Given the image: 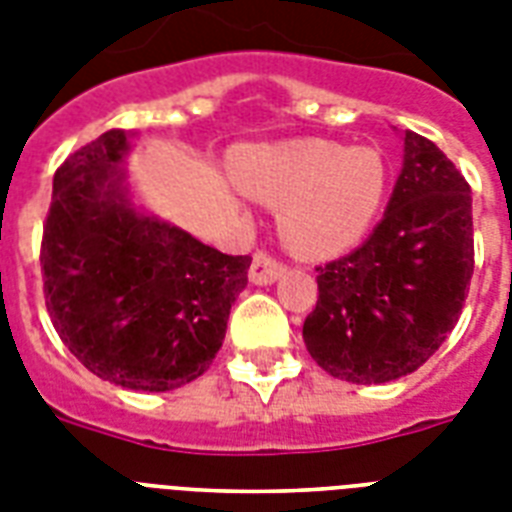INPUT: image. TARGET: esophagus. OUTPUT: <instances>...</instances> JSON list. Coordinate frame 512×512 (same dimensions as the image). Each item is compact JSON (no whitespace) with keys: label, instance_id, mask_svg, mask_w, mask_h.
<instances>
[{"label":"esophagus","instance_id":"34e87169","mask_svg":"<svg viewBox=\"0 0 512 512\" xmlns=\"http://www.w3.org/2000/svg\"><path fill=\"white\" fill-rule=\"evenodd\" d=\"M281 273H284V265H281L276 257H271L268 252H255L252 265H249V281H252V284H260V287L273 284Z\"/></svg>","mask_w":512,"mask_h":512}]
</instances>
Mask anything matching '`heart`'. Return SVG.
<instances>
[{"mask_svg": "<svg viewBox=\"0 0 512 512\" xmlns=\"http://www.w3.org/2000/svg\"><path fill=\"white\" fill-rule=\"evenodd\" d=\"M233 177L249 196L279 209L281 236L303 260L356 247L388 196V164L374 148L329 140L249 148L236 156Z\"/></svg>", "mask_w": 512, "mask_h": 512, "instance_id": "heart-1", "label": "heart"}]
</instances>
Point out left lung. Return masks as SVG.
Here are the masks:
<instances>
[{
  "instance_id": "obj_1",
  "label": "left lung",
  "mask_w": 512,
  "mask_h": 512,
  "mask_svg": "<svg viewBox=\"0 0 512 512\" xmlns=\"http://www.w3.org/2000/svg\"><path fill=\"white\" fill-rule=\"evenodd\" d=\"M473 263L468 180L433 140L406 130L385 217L361 247L316 268L305 348L324 372L356 385L420 369L460 319Z\"/></svg>"
}]
</instances>
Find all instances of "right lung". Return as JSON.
Listing matches in <instances>:
<instances>
[{
  "mask_svg": "<svg viewBox=\"0 0 512 512\" xmlns=\"http://www.w3.org/2000/svg\"><path fill=\"white\" fill-rule=\"evenodd\" d=\"M124 130L60 164L42 236L44 303L100 380L164 393L207 372L252 257L223 255L127 199Z\"/></svg>",
  "mask_w": 512,
  "mask_h": 512,
  "instance_id": "1",
  "label": "right lung"
}]
</instances>
